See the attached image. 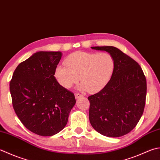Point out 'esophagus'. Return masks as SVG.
I'll return each mask as SVG.
<instances>
[{"mask_svg": "<svg viewBox=\"0 0 160 160\" xmlns=\"http://www.w3.org/2000/svg\"><path fill=\"white\" fill-rule=\"evenodd\" d=\"M83 95L81 94V93H75V97H76V98H79L80 97H82Z\"/></svg>", "mask_w": 160, "mask_h": 160, "instance_id": "esophagus-1", "label": "esophagus"}]
</instances>
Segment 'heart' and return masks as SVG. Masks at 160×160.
Masks as SVG:
<instances>
[{"label":"heart","mask_w":160,"mask_h":160,"mask_svg":"<svg viewBox=\"0 0 160 160\" xmlns=\"http://www.w3.org/2000/svg\"><path fill=\"white\" fill-rule=\"evenodd\" d=\"M64 64L55 68L58 82L68 89L80 79L82 88L90 93L98 92L108 84L115 67L114 58L108 52L77 51L68 55Z\"/></svg>","instance_id":"1"}]
</instances>
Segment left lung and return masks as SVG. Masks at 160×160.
Instances as JSON below:
<instances>
[{"label": "left lung", "instance_id": "obj_1", "mask_svg": "<svg viewBox=\"0 0 160 160\" xmlns=\"http://www.w3.org/2000/svg\"><path fill=\"white\" fill-rule=\"evenodd\" d=\"M114 58L113 74L104 88L88 97L91 125L104 136L118 137L132 130L146 104V79L137 62L114 46H94Z\"/></svg>", "mask_w": 160, "mask_h": 160}]
</instances>
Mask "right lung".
Listing matches in <instances>:
<instances>
[{
    "label": "right lung",
    "mask_w": 160,
    "mask_h": 160,
    "mask_svg": "<svg viewBox=\"0 0 160 160\" xmlns=\"http://www.w3.org/2000/svg\"><path fill=\"white\" fill-rule=\"evenodd\" d=\"M62 52L40 51L18 65L9 82L12 105L31 132L52 136L63 129L76 104L74 93L54 76Z\"/></svg>",
    "instance_id": "right-lung-1"
}]
</instances>
